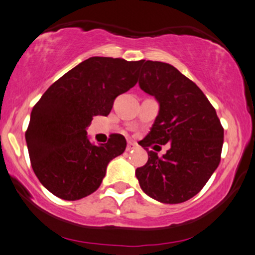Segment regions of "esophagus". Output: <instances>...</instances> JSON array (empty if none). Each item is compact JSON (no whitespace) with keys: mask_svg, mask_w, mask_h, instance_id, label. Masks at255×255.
I'll list each match as a JSON object with an SVG mask.
<instances>
[{"mask_svg":"<svg viewBox=\"0 0 255 255\" xmlns=\"http://www.w3.org/2000/svg\"><path fill=\"white\" fill-rule=\"evenodd\" d=\"M135 148H136V144L133 143V142H128V144H127V148H126V150H127V151H130V150L135 149Z\"/></svg>","mask_w":255,"mask_h":255,"instance_id":"obj_1","label":"esophagus"}]
</instances>
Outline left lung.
<instances>
[{"mask_svg":"<svg viewBox=\"0 0 255 255\" xmlns=\"http://www.w3.org/2000/svg\"><path fill=\"white\" fill-rule=\"evenodd\" d=\"M138 86L154 96L159 114L140 146L170 143L162 157L148 151L135 170L141 189L162 204L185 202L201 191L220 163L224 128L201 89L172 64L142 61Z\"/></svg>","mask_w":255,"mask_h":255,"instance_id":"obj_1","label":"left lung"}]
</instances>
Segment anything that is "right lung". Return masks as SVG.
Instances as JSON below:
<instances>
[{"mask_svg": "<svg viewBox=\"0 0 255 255\" xmlns=\"http://www.w3.org/2000/svg\"><path fill=\"white\" fill-rule=\"evenodd\" d=\"M142 61L89 57L46 90L25 131L35 175L57 198L74 201L94 193L111 160L127 142L120 134L95 146L87 136L93 118L107 117L117 96L136 85Z\"/></svg>", "mask_w": 255, "mask_h": 255, "instance_id": "1", "label": "right lung"}]
</instances>
